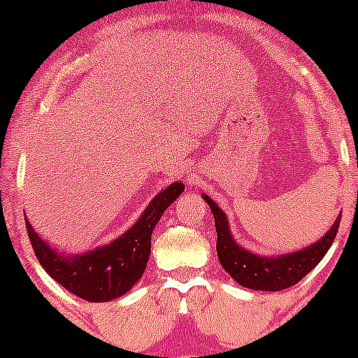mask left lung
I'll list each match as a JSON object with an SVG mask.
<instances>
[{"mask_svg": "<svg viewBox=\"0 0 358 358\" xmlns=\"http://www.w3.org/2000/svg\"><path fill=\"white\" fill-rule=\"evenodd\" d=\"M202 197L208 202L213 216H215V227L216 234H218L216 252H218L220 263L232 275V279H236L237 284L249 287V289L282 291L299 282L306 273L312 272L319 265L320 259L329 251L336 234H338L339 222H341V215H339L329 232L319 243L301 249V251L270 258V256H259L241 248L230 236L229 220H227L225 213L218 208V204L211 197L206 194H202Z\"/></svg>", "mask_w": 358, "mask_h": 358, "instance_id": "obj_1", "label": "left lung"}]
</instances>
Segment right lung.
Segmentation results:
<instances>
[{"label":"right lung","mask_w":358,"mask_h":358,"mask_svg":"<svg viewBox=\"0 0 358 358\" xmlns=\"http://www.w3.org/2000/svg\"><path fill=\"white\" fill-rule=\"evenodd\" d=\"M185 185L175 182L159 192L135 225L112 241L85 255L64 256L34 232L25 220L34 255L52 279L86 301H110L126 294L145 272L150 256V237L162 213L178 199Z\"/></svg>","instance_id":"1"}]
</instances>
